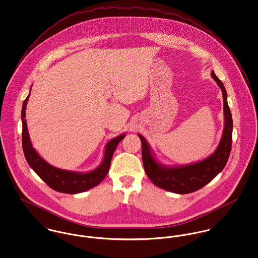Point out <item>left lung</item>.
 I'll return each instance as SVG.
<instances>
[{
  "label": "left lung",
  "mask_w": 258,
  "mask_h": 258,
  "mask_svg": "<svg viewBox=\"0 0 258 258\" xmlns=\"http://www.w3.org/2000/svg\"><path fill=\"white\" fill-rule=\"evenodd\" d=\"M213 80L223 93L224 104V130L222 139L215 152L209 157L194 164L182 166H165L158 162L149 144L139 135L142 145V162L146 175L159 187L178 195L197 191L210 182L226 166L232 148L233 119L227 102V92L222 81L211 72Z\"/></svg>",
  "instance_id": "1"
}]
</instances>
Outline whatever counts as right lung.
Returning a JSON list of instances; mask_svg holds the SVG:
<instances>
[{
    "instance_id": "1",
    "label": "right lung",
    "mask_w": 258,
    "mask_h": 258,
    "mask_svg": "<svg viewBox=\"0 0 258 258\" xmlns=\"http://www.w3.org/2000/svg\"><path fill=\"white\" fill-rule=\"evenodd\" d=\"M30 96V93L23 101L22 110H21V120H22V148L25 159L30 166L31 169L43 179L52 189L62 192V194H70L76 195L86 191L96 185L105 178L106 175L109 172L111 160L113 154L123 138L125 137L124 134L120 135L115 139H111L105 146L104 157L99 165L95 170L88 172V173H79L73 171L61 170L56 168L45 160L40 157L39 154L33 148L29 134L27 131V123L25 120V110L27 101Z\"/></svg>"
}]
</instances>
